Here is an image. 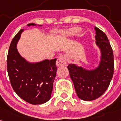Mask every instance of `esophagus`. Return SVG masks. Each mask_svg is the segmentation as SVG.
<instances>
[{
    "label": "esophagus",
    "mask_w": 121,
    "mask_h": 121,
    "mask_svg": "<svg viewBox=\"0 0 121 121\" xmlns=\"http://www.w3.org/2000/svg\"><path fill=\"white\" fill-rule=\"evenodd\" d=\"M68 57L66 54L60 56L59 57L56 61V65L57 67H64V66L67 65V62H68Z\"/></svg>",
    "instance_id": "1"
}]
</instances>
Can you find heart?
<instances>
[{
	"label": "heart",
	"mask_w": 121,
	"mask_h": 121,
	"mask_svg": "<svg viewBox=\"0 0 121 121\" xmlns=\"http://www.w3.org/2000/svg\"><path fill=\"white\" fill-rule=\"evenodd\" d=\"M78 28H72L70 29H67L65 30H62L60 31V35L62 37H69L75 35L79 31Z\"/></svg>",
	"instance_id": "b5f03b06"
}]
</instances>
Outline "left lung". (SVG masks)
<instances>
[{
    "instance_id": "8db88e82",
    "label": "left lung",
    "mask_w": 121,
    "mask_h": 121,
    "mask_svg": "<svg viewBox=\"0 0 121 121\" xmlns=\"http://www.w3.org/2000/svg\"><path fill=\"white\" fill-rule=\"evenodd\" d=\"M96 31V44L100 50L99 65L93 70H86L76 64L67 67L78 98L93 100L103 95L110 83L114 71V57L107 36L98 28Z\"/></svg>"
}]
</instances>
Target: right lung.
I'll use <instances>...</instances> for the list:
<instances>
[{"label": "right lung", "instance_id": "obj_1", "mask_svg": "<svg viewBox=\"0 0 121 121\" xmlns=\"http://www.w3.org/2000/svg\"><path fill=\"white\" fill-rule=\"evenodd\" d=\"M35 25L33 23L27 25ZM23 31L21 29L17 33L9 46L7 56L8 76L13 88L20 98L31 104H42L51 98L57 71L56 59L36 63L26 61L17 49Z\"/></svg>", "mask_w": 121, "mask_h": 121}]
</instances>
